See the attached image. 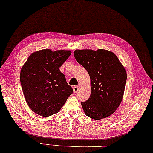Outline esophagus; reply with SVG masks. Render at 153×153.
<instances>
[{"instance_id":"obj_1","label":"esophagus","mask_w":153,"mask_h":153,"mask_svg":"<svg viewBox=\"0 0 153 153\" xmlns=\"http://www.w3.org/2000/svg\"><path fill=\"white\" fill-rule=\"evenodd\" d=\"M79 89H80V87L79 86H74L73 88V92H75V93H76L79 90Z\"/></svg>"}]
</instances>
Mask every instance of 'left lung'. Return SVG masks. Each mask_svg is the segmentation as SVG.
Instances as JSON below:
<instances>
[{
	"label": "left lung",
	"mask_w": 153,
	"mask_h": 153,
	"mask_svg": "<svg viewBox=\"0 0 153 153\" xmlns=\"http://www.w3.org/2000/svg\"><path fill=\"white\" fill-rule=\"evenodd\" d=\"M74 56L90 77V97L81 102L86 116L94 120L109 117L122 100L127 79L124 67L117 56L107 50L78 49Z\"/></svg>",
	"instance_id": "8db88e82"
}]
</instances>
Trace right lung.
<instances>
[{"instance_id": "right-lung-1", "label": "right lung", "mask_w": 153, "mask_h": 153, "mask_svg": "<svg viewBox=\"0 0 153 153\" xmlns=\"http://www.w3.org/2000/svg\"><path fill=\"white\" fill-rule=\"evenodd\" d=\"M71 51L44 49L32 53L20 72V82L25 100L32 111L42 117L58 113L73 88L60 71Z\"/></svg>"}]
</instances>
